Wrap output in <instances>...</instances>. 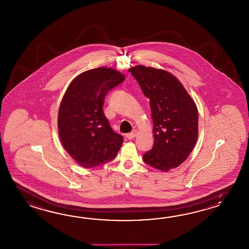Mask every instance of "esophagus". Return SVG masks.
Here are the masks:
<instances>
[{
    "label": "esophagus",
    "mask_w": 249,
    "mask_h": 249,
    "mask_svg": "<svg viewBox=\"0 0 249 249\" xmlns=\"http://www.w3.org/2000/svg\"><path fill=\"white\" fill-rule=\"evenodd\" d=\"M136 135H137V131H136V130H133L132 132L127 133L126 138L128 140H132V139L135 137Z\"/></svg>",
    "instance_id": "obj_1"
}]
</instances>
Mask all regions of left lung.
I'll use <instances>...</instances> for the list:
<instances>
[{"label": "left lung", "mask_w": 249, "mask_h": 249, "mask_svg": "<svg viewBox=\"0 0 249 249\" xmlns=\"http://www.w3.org/2000/svg\"><path fill=\"white\" fill-rule=\"evenodd\" d=\"M149 99L153 119L154 146L143 161L162 172L176 168L195 147L198 111L183 85L163 69L135 66L129 69Z\"/></svg>", "instance_id": "left-lung-1"}]
</instances>
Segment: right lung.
Segmentation results:
<instances>
[{
  "instance_id": "right-lung-1",
  "label": "right lung",
  "mask_w": 249,
  "mask_h": 249,
  "mask_svg": "<svg viewBox=\"0 0 249 249\" xmlns=\"http://www.w3.org/2000/svg\"><path fill=\"white\" fill-rule=\"evenodd\" d=\"M124 75L98 68L80 74L69 85L59 106L58 131L66 151L77 164L93 168L116 158L124 138L112 130L102 107L108 90Z\"/></svg>"
}]
</instances>
